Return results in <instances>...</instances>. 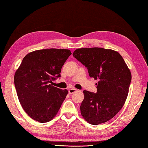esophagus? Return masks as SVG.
I'll list each match as a JSON object with an SVG mask.
<instances>
[{
  "label": "esophagus",
  "instance_id": "34e87169",
  "mask_svg": "<svg viewBox=\"0 0 148 148\" xmlns=\"http://www.w3.org/2000/svg\"><path fill=\"white\" fill-rule=\"evenodd\" d=\"M77 90L76 88H70L69 90V94H72L74 93L75 92H76Z\"/></svg>",
  "mask_w": 148,
  "mask_h": 148
}]
</instances>
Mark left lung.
<instances>
[{"instance_id": "8db88e82", "label": "left lung", "mask_w": 148, "mask_h": 148, "mask_svg": "<svg viewBox=\"0 0 148 148\" xmlns=\"http://www.w3.org/2000/svg\"><path fill=\"white\" fill-rule=\"evenodd\" d=\"M73 56L87 67L95 80L96 93L84 90L81 114L92 125L108 121L120 111L126 101L132 75L118 51L102 48H79Z\"/></svg>"}]
</instances>
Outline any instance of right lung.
<instances>
[{
  "label": "right lung",
  "instance_id": "right-lung-1",
  "mask_svg": "<svg viewBox=\"0 0 148 148\" xmlns=\"http://www.w3.org/2000/svg\"><path fill=\"white\" fill-rule=\"evenodd\" d=\"M71 54L65 49L36 50L25 56L16 71L14 80L18 100L34 120L48 122L58 113L68 91L49 83L60 77L62 66Z\"/></svg>",
  "mask_w": 148,
  "mask_h": 148
}]
</instances>
